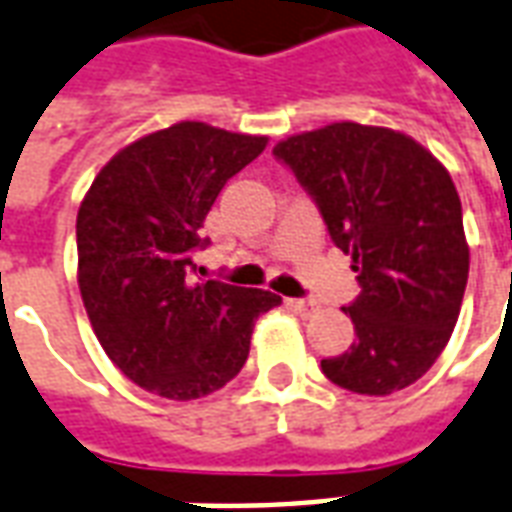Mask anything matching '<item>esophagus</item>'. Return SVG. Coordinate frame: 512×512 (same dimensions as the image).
<instances>
[{"label":"esophagus","mask_w":512,"mask_h":512,"mask_svg":"<svg viewBox=\"0 0 512 512\" xmlns=\"http://www.w3.org/2000/svg\"><path fill=\"white\" fill-rule=\"evenodd\" d=\"M287 306L293 309L295 314H301V317H312L320 306H317V301H312V298H290L287 301Z\"/></svg>","instance_id":"34e87169"}]
</instances>
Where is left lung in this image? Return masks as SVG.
<instances>
[{
    "instance_id": "left-lung-1",
    "label": "left lung",
    "mask_w": 512,
    "mask_h": 512,
    "mask_svg": "<svg viewBox=\"0 0 512 512\" xmlns=\"http://www.w3.org/2000/svg\"><path fill=\"white\" fill-rule=\"evenodd\" d=\"M274 154L314 198L361 285L344 306L355 342L325 358L323 374L363 396L407 388L445 350L467 287L469 246L450 173L410 135L355 121L290 135Z\"/></svg>"
}]
</instances>
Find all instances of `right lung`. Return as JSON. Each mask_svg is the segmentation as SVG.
Segmentation results:
<instances>
[{"label": "right lung", "instance_id": "right-lung-1", "mask_svg": "<svg viewBox=\"0 0 512 512\" xmlns=\"http://www.w3.org/2000/svg\"><path fill=\"white\" fill-rule=\"evenodd\" d=\"M266 143L179 121L113 154L78 208L89 323L121 374L162 399L192 401L227 385L246 363L257 317L282 304L268 290L192 276V257L208 244L206 214Z\"/></svg>", "mask_w": 512, "mask_h": 512}]
</instances>
